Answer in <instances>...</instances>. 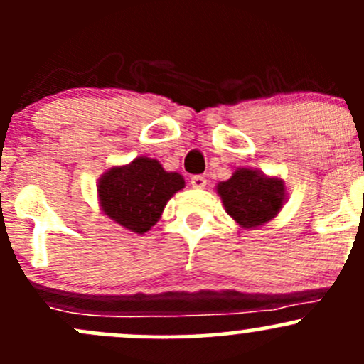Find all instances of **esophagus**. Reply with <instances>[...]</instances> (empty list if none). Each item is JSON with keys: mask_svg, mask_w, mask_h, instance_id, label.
<instances>
[{"mask_svg": "<svg viewBox=\"0 0 364 364\" xmlns=\"http://www.w3.org/2000/svg\"><path fill=\"white\" fill-rule=\"evenodd\" d=\"M190 185H192L193 188L202 190V188H205V185H208V179H205L204 176H193V178L190 179Z\"/></svg>", "mask_w": 364, "mask_h": 364, "instance_id": "obj_1", "label": "esophagus"}]
</instances>
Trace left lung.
I'll return each mask as SVG.
<instances>
[{"mask_svg":"<svg viewBox=\"0 0 364 364\" xmlns=\"http://www.w3.org/2000/svg\"><path fill=\"white\" fill-rule=\"evenodd\" d=\"M228 216L244 230L272 221L288 200L284 179L259 169L237 167L230 179L216 185Z\"/></svg>","mask_w":364,"mask_h":364,"instance_id":"left-lung-1","label":"left lung"}]
</instances>
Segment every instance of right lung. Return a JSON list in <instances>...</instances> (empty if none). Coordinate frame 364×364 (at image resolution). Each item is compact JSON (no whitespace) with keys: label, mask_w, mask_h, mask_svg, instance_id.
<instances>
[{"label":"right lung","mask_w":364,"mask_h":364,"mask_svg":"<svg viewBox=\"0 0 364 364\" xmlns=\"http://www.w3.org/2000/svg\"><path fill=\"white\" fill-rule=\"evenodd\" d=\"M185 188V178L169 172L150 156H136L124 166H112L97 179L99 209L113 223L132 233L150 232L167 202Z\"/></svg>","instance_id":"right-lung-1"}]
</instances>
